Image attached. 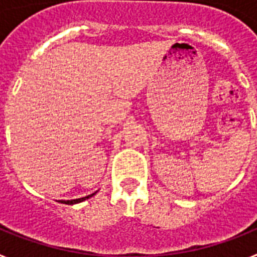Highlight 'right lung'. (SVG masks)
Wrapping results in <instances>:
<instances>
[{
    "label": "right lung",
    "instance_id": "add662e5",
    "mask_svg": "<svg viewBox=\"0 0 257 257\" xmlns=\"http://www.w3.org/2000/svg\"><path fill=\"white\" fill-rule=\"evenodd\" d=\"M94 194H95V193H92V194H90V196H87V197H83V198L72 199V201H60V202H61V203H65V205H74V203H79V202H82V201H85V199L90 198V197H92Z\"/></svg>",
    "mask_w": 257,
    "mask_h": 257
}]
</instances>
